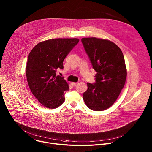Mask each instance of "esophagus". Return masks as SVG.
<instances>
[{
	"mask_svg": "<svg viewBox=\"0 0 152 152\" xmlns=\"http://www.w3.org/2000/svg\"><path fill=\"white\" fill-rule=\"evenodd\" d=\"M77 84H78L77 83H71V85L72 87H75V86H76Z\"/></svg>",
	"mask_w": 152,
	"mask_h": 152,
	"instance_id": "34e87169",
	"label": "esophagus"
}]
</instances>
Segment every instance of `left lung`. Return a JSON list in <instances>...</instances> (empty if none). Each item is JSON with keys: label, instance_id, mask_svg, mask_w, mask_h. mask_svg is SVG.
<instances>
[{"label": "left lung", "instance_id": "left-lung-1", "mask_svg": "<svg viewBox=\"0 0 152 152\" xmlns=\"http://www.w3.org/2000/svg\"><path fill=\"white\" fill-rule=\"evenodd\" d=\"M81 42L96 71V83H87L83 99L90 109L102 111L115 103L125 86L127 69L124 56L120 48L107 39L88 37Z\"/></svg>", "mask_w": 152, "mask_h": 152}]
</instances>
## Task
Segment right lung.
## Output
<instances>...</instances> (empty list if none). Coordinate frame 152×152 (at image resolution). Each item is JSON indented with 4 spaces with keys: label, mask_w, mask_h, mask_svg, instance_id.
Masks as SVG:
<instances>
[{
    "label": "right lung",
    "mask_w": 152,
    "mask_h": 152,
    "mask_svg": "<svg viewBox=\"0 0 152 152\" xmlns=\"http://www.w3.org/2000/svg\"><path fill=\"white\" fill-rule=\"evenodd\" d=\"M78 39H54L40 42L29 53L26 65L28 87L38 101L47 108L60 107L65 101L69 86L60 75L63 61L78 42Z\"/></svg>",
    "instance_id": "1"
}]
</instances>
